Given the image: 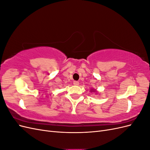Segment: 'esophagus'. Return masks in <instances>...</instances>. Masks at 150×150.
<instances>
[{
  "label": "esophagus",
  "instance_id": "1",
  "mask_svg": "<svg viewBox=\"0 0 150 150\" xmlns=\"http://www.w3.org/2000/svg\"><path fill=\"white\" fill-rule=\"evenodd\" d=\"M73 84H74L75 86H78V85L79 84V83L78 82V81H74V82H73Z\"/></svg>",
  "mask_w": 150,
  "mask_h": 150
}]
</instances>
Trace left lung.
Returning a JSON list of instances; mask_svg holds the SVG:
<instances>
[{"label":"left lung","instance_id":"obj_1","mask_svg":"<svg viewBox=\"0 0 150 150\" xmlns=\"http://www.w3.org/2000/svg\"><path fill=\"white\" fill-rule=\"evenodd\" d=\"M91 91H94V92H96V91L95 89H91Z\"/></svg>","mask_w":150,"mask_h":150}]
</instances>
